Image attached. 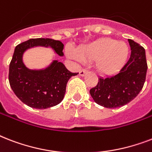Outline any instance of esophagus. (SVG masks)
<instances>
[{"label":"esophagus","instance_id":"1","mask_svg":"<svg viewBox=\"0 0 152 152\" xmlns=\"http://www.w3.org/2000/svg\"><path fill=\"white\" fill-rule=\"evenodd\" d=\"M87 72H88V70L85 69H81L80 71V75L83 76H84V75H85Z\"/></svg>","mask_w":152,"mask_h":152}]
</instances>
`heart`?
<instances>
[{"instance_id": "1", "label": "heart", "mask_w": 152, "mask_h": 152, "mask_svg": "<svg viewBox=\"0 0 152 152\" xmlns=\"http://www.w3.org/2000/svg\"><path fill=\"white\" fill-rule=\"evenodd\" d=\"M66 54L76 61L95 62V68L102 75L116 73L125 64L129 47L124 42L103 38L80 46L79 50L68 46Z\"/></svg>"}]
</instances>
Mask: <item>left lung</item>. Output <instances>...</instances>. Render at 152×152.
<instances>
[{"label": "left lung", "instance_id": "1", "mask_svg": "<svg viewBox=\"0 0 152 152\" xmlns=\"http://www.w3.org/2000/svg\"><path fill=\"white\" fill-rule=\"evenodd\" d=\"M131 55L119 72L106 78H99L90 94L97 104L106 108L125 106L137 97L146 80L148 64L143 46L129 39Z\"/></svg>", "mask_w": 152, "mask_h": 152}]
</instances>
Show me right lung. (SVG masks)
I'll use <instances>...</instances> for the list:
<instances>
[{
  "mask_svg": "<svg viewBox=\"0 0 152 152\" xmlns=\"http://www.w3.org/2000/svg\"><path fill=\"white\" fill-rule=\"evenodd\" d=\"M35 46H51L60 56H63L64 44L51 39H31L15 46L9 64L8 80L13 92L26 105L35 109H46L62 101L67 83L77 73L69 72L63 63L54 61L44 70H30L23 63V53Z\"/></svg>",
  "mask_w": 152,
  "mask_h": 152,
  "instance_id": "right-lung-1",
  "label": "right lung"
}]
</instances>
